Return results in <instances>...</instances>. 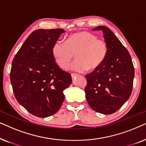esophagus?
<instances>
[{
    "instance_id": "34e87169",
    "label": "esophagus",
    "mask_w": 146,
    "mask_h": 146,
    "mask_svg": "<svg viewBox=\"0 0 146 146\" xmlns=\"http://www.w3.org/2000/svg\"><path fill=\"white\" fill-rule=\"evenodd\" d=\"M77 76H78L77 74H75V73H72L71 74V76H72V78H75V77H76Z\"/></svg>"
}]
</instances>
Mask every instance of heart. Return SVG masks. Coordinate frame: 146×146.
Masks as SVG:
<instances>
[{
  "label": "heart",
  "instance_id": "heart-1",
  "mask_svg": "<svg viewBox=\"0 0 146 146\" xmlns=\"http://www.w3.org/2000/svg\"><path fill=\"white\" fill-rule=\"evenodd\" d=\"M52 53L62 69L67 68L75 55L76 60L70 65V68L82 72L87 69L94 70L102 64L108 54V46L94 34L81 31L68 37L66 43L55 42Z\"/></svg>",
  "mask_w": 146,
  "mask_h": 146
}]
</instances>
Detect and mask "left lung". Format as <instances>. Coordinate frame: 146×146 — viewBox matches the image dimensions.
I'll return each instance as SVG.
<instances>
[{
	"mask_svg": "<svg viewBox=\"0 0 146 146\" xmlns=\"http://www.w3.org/2000/svg\"><path fill=\"white\" fill-rule=\"evenodd\" d=\"M93 31L103 32L108 54L98 68L85 75L86 98L94 111L111 114L118 110L130 96L134 67L127 50L110 29L100 26Z\"/></svg>",
	"mask_w": 146,
	"mask_h": 146,
	"instance_id": "8db88e82",
	"label": "left lung"
}]
</instances>
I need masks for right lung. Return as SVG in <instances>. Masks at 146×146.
<instances>
[{"mask_svg":"<svg viewBox=\"0 0 146 146\" xmlns=\"http://www.w3.org/2000/svg\"><path fill=\"white\" fill-rule=\"evenodd\" d=\"M63 29H38L29 36L14 58L10 79L20 104L35 116L56 113L62 104L63 91L72 83L71 74L62 70L52 53Z\"/></svg>","mask_w":146,"mask_h":146,"instance_id":"add662e5","label":"right lung"}]
</instances>
